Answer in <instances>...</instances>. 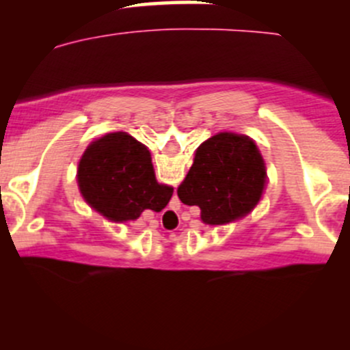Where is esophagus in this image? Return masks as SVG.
<instances>
[{
    "label": "esophagus",
    "instance_id": "obj_1",
    "mask_svg": "<svg viewBox=\"0 0 350 350\" xmlns=\"http://www.w3.org/2000/svg\"><path fill=\"white\" fill-rule=\"evenodd\" d=\"M174 217H176L174 211H167V212H166V219H167V222H174Z\"/></svg>",
    "mask_w": 350,
    "mask_h": 350
}]
</instances>
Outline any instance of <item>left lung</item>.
Here are the masks:
<instances>
[{
    "mask_svg": "<svg viewBox=\"0 0 350 350\" xmlns=\"http://www.w3.org/2000/svg\"><path fill=\"white\" fill-rule=\"evenodd\" d=\"M265 163L248 136L219 133L196 151L194 163L178 189L180 202L198 206L208 226L243 217L262 198Z\"/></svg>",
    "mask_w": 350,
    "mask_h": 350,
    "instance_id": "left-lung-1",
    "label": "left lung"
}]
</instances>
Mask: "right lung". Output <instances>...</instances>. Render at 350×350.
Masks as SVG:
<instances>
[{
  "label": "right lung",
  "mask_w": 350,
  "mask_h": 350,
  "mask_svg": "<svg viewBox=\"0 0 350 350\" xmlns=\"http://www.w3.org/2000/svg\"><path fill=\"white\" fill-rule=\"evenodd\" d=\"M77 176L87 202L116 222L138 219L144 208L163 211L172 196V187L156 183L148 148L122 131L92 143Z\"/></svg>",
  "instance_id": "add662e5"
}]
</instances>
